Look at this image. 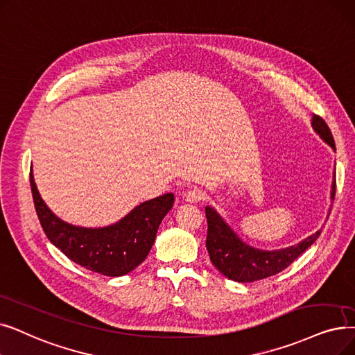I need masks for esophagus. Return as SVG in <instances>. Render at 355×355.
Returning <instances> with one entry per match:
<instances>
[{"label": "esophagus", "mask_w": 355, "mask_h": 355, "mask_svg": "<svg viewBox=\"0 0 355 355\" xmlns=\"http://www.w3.org/2000/svg\"><path fill=\"white\" fill-rule=\"evenodd\" d=\"M202 197H203V193L198 189H190L186 194H184V198H186V202L189 203H197L198 200H202Z\"/></svg>", "instance_id": "obj_1"}]
</instances>
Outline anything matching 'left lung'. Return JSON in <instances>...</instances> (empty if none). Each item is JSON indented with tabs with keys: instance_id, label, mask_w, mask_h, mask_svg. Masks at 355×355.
<instances>
[{
	"instance_id": "8db88e82",
	"label": "left lung",
	"mask_w": 355,
	"mask_h": 355,
	"mask_svg": "<svg viewBox=\"0 0 355 355\" xmlns=\"http://www.w3.org/2000/svg\"><path fill=\"white\" fill-rule=\"evenodd\" d=\"M312 128L320 139L335 150V142L328 125L319 116L312 117ZM335 197V173L331 189V200ZM331 211V210H329ZM207 239L206 248L213 266L227 279L238 283H252L267 279L287 268L293 261L303 254L319 238L322 229L296 245L282 250L266 251L254 248L243 242L216 209L206 206Z\"/></svg>"
}]
</instances>
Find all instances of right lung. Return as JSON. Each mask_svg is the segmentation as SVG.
I'll list each match as a JSON object with an SVG mask.
<instances>
[{
    "label": "right lung",
    "instance_id": "right-lung-1",
    "mask_svg": "<svg viewBox=\"0 0 355 355\" xmlns=\"http://www.w3.org/2000/svg\"><path fill=\"white\" fill-rule=\"evenodd\" d=\"M35 207L46 236L75 264L87 270L120 277L133 271L148 257L158 227L173 209L174 194L166 193L130 210L125 218L103 227L75 226L46 206L30 171Z\"/></svg>",
    "mask_w": 355,
    "mask_h": 355
}]
</instances>
